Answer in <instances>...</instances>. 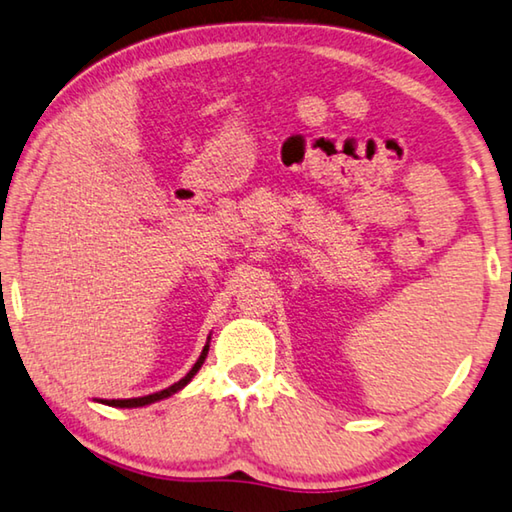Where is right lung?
I'll return each mask as SVG.
<instances>
[{"label": "right lung", "instance_id": "1", "mask_svg": "<svg viewBox=\"0 0 512 512\" xmlns=\"http://www.w3.org/2000/svg\"><path fill=\"white\" fill-rule=\"evenodd\" d=\"M207 351H209V344H205V348H202L200 358H198L196 364H193V369H191L189 373H186V376H184L182 380H177L175 385L161 389V392H154V394H148V396H139V399H109V401H102V403L113 405V408H141V405H148V403H154V401L168 399L170 394L180 392V389H182L186 383H189V380H191L193 376H196L198 369L202 367V362H205V358H207Z\"/></svg>", "mask_w": 512, "mask_h": 512}]
</instances>
